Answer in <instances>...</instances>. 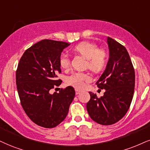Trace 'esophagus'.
<instances>
[{
  "label": "esophagus",
  "instance_id": "obj_1",
  "mask_svg": "<svg viewBox=\"0 0 150 150\" xmlns=\"http://www.w3.org/2000/svg\"><path fill=\"white\" fill-rule=\"evenodd\" d=\"M75 92H76V95H79V94L81 93V91H80V90H77V89H76L75 90Z\"/></svg>",
  "mask_w": 150,
  "mask_h": 150
}]
</instances>
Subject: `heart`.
<instances>
[{
	"label": "heart",
	"mask_w": 150,
	"mask_h": 150,
	"mask_svg": "<svg viewBox=\"0 0 150 150\" xmlns=\"http://www.w3.org/2000/svg\"><path fill=\"white\" fill-rule=\"evenodd\" d=\"M76 52L80 53L87 58V67L94 72H99L104 69L107 62V53L104 49H99L97 44L91 42H82L74 48ZM59 64L63 69H68L70 67V59L67 55L62 53L59 58ZM91 78L88 74L76 72L69 76L67 83L77 89H82Z\"/></svg>",
	"instance_id": "heart-1"
}]
</instances>
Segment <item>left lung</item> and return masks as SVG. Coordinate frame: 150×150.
I'll return each mask as SVG.
<instances>
[{"label":"left lung","mask_w":150,"mask_h":150,"mask_svg":"<svg viewBox=\"0 0 150 150\" xmlns=\"http://www.w3.org/2000/svg\"><path fill=\"white\" fill-rule=\"evenodd\" d=\"M109 60L106 69L96 83L105 89L103 96L97 97L89 92L90 101L86 108L91 119L102 125L117 122L128 111L135 87V71L126 48L108 38Z\"/></svg>","instance_id":"left-lung-1"}]
</instances>
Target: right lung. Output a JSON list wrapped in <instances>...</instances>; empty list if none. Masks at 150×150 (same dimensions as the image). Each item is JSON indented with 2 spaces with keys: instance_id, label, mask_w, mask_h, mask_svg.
Masks as SVG:
<instances>
[{
  "instance_id": "obj_1",
  "label": "right lung",
  "mask_w": 150,
  "mask_h": 150,
  "mask_svg": "<svg viewBox=\"0 0 150 150\" xmlns=\"http://www.w3.org/2000/svg\"><path fill=\"white\" fill-rule=\"evenodd\" d=\"M64 42L43 40L28 48L22 55L16 71V83L21 104L30 119L38 126L53 128L65 119L75 97L73 87L60 88L58 79L61 73L59 58L64 48Z\"/></svg>"
}]
</instances>
